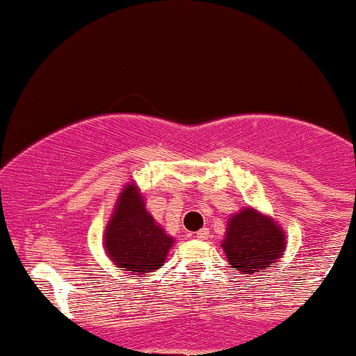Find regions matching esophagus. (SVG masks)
Returning a JSON list of instances; mask_svg holds the SVG:
<instances>
[{
	"label": "esophagus",
	"mask_w": 356,
	"mask_h": 356,
	"mask_svg": "<svg viewBox=\"0 0 356 356\" xmlns=\"http://www.w3.org/2000/svg\"><path fill=\"white\" fill-rule=\"evenodd\" d=\"M197 238H200V241H206L207 237H209V228H202V230H199L195 234Z\"/></svg>",
	"instance_id": "obj_1"
}]
</instances>
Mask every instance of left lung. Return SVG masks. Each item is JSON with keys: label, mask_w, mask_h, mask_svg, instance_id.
Listing matches in <instances>:
<instances>
[{"label": "left lung", "mask_w": 356, "mask_h": 356, "mask_svg": "<svg viewBox=\"0 0 356 356\" xmlns=\"http://www.w3.org/2000/svg\"><path fill=\"white\" fill-rule=\"evenodd\" d=\"M286 245V232L273 218L244 207L228 220L221 248L232 268L254 275L277 265Z\"/></svg>", "instance_id": "left-lung-1"}]
</instances>
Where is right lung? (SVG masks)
Returning <instances> with one entry per match:
<instances>
[{"label": "right lung", "mask_w": 356, "mask_h": 356, "mask_svg": "<svg viewBox=\"0 0 356 356\" xmlns=\"http://www.w3.org/2000/svg\"><path fill=\"white\" fill-rule=\"evenodd\" d=\"M173 244L175 238L145 209L138 186L128 183L105 227L104 245L111 261L129 275H150L163 266Z\"/></svg>", "instance_id": "1"}]
</instances>
